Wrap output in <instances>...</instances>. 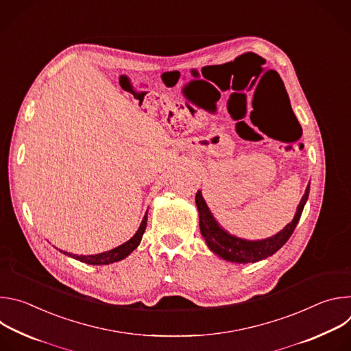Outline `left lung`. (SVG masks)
Returning <instances> with one entry per match:
<instances>
[{
  "mask_svg": "<svg viewBox=\"0 0 351 351\" xmlns=\"http://www.w3.org/2000/svg\"><path fill=\"white\" fill-rule=\"evenodd\" d=\"M308 194H310V183L306 189L304 195L302 197V199H300L294 218L280 232L261 240H247V239H241L234 234H230L218 223V221L210 211L202 191L198 190L195 194V206L198 210L199 230H202V234L208 248L222 260L237 263V264L257 263L275 254L278 250L289 240V237L291 236V233L294 232L300 221V217H302V213L308 199Z\"/></svg>",
  "mask_w": 351,
  "mask_h": 351,
  "instance_id": "8db88e82",
  "label": "left lung"
}]
</instances>
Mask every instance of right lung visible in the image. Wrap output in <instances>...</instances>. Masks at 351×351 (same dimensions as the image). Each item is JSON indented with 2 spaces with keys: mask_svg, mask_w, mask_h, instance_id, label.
<instances>
[{
  "mask_svg": "<svg viewBox=\"0 0 351 351\" xmlns=\"http://www.w3.org/2000/svg\"><path fill=\"white\" fill-rule=\"evenodd\" d=\"M147 213H148V210L145 211V215H144L137 232L133 234V237H130L123 244H121V245H118L112 250H108V252L99 253V254H93V256H77V254L66 253V252H64V250H60V252L64 253L68 257H72V258H75L80 263L88 264V265H108V264H112V263H118V261L126 258L133 252V250H136L137 245L140 244L141 237H143L144 230H145V226H147Z\"/></svg>",
  "mask_w": 351,
  "mask_h": 351,
  "instance_id": "right-lung-1",
  "label": "right lung"
}]
</instances>
